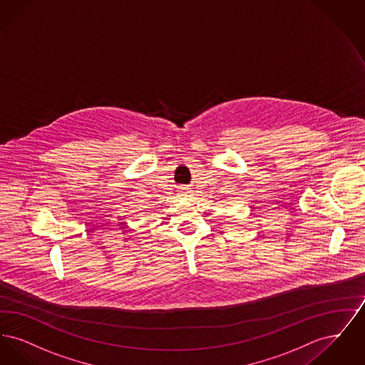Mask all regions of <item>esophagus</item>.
<instances>
[{"instance_id":"esophagus-1","label":"esophagus","mask_w":365,"mask_h":365,"mask_svg":"<svg viewBox=\"0 0 365 365\" xmlns=\"http://www.w3.org/2000/svg\"><path fill=\"white\" fill-rule=\"evenodd\" d=\"M182 192H183L185 197H190V191H189V189H185Z\"/></svg>"}]
</instances>
